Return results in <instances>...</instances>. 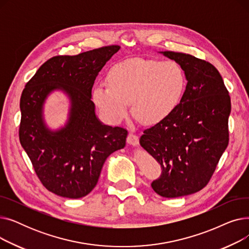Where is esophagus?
<instances>
[{"instance_id":"34e87169","label":"esophagus","mask_w":249,"mask_h":249,"mask_svg":"<svg viewBox=\"0 0 249 249\" xmlns=\"http://www.w3.org/2000/svg\"><path fill=\"white\" fill-rule=\"evenodd\" d=\"M127 142L130 145L137 146L139 144V137H138V135H136L134 133H130L127 137Z\"/></svg>"}]
</instances>
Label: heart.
Here are the masks:
<instances>
[{
    "label": "heart",
    "mask_w": 249,
    "mask_h": 249,
    "mask_svg": "<svg viewBox=\"0 0 249 249\" xmlns=\"http://www.w3.org/2000/svg\"><path fill=\"white\" fill-rule=\"evenodd\" d=\"M107 84L97 85L91 99L111 123L124 120L132 112L146 125L167 119L178 107L187 87V76L174 60L132 58L110 70Z\"/></svg>",
    "instance_id": "obj_1"
}]
</instances>
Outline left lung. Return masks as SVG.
Returning a JSON list of instances; mask_svg holds the SVG:
<instances>
[{"instance_id":"obj_1","label":"left lung","mask_w":249,"mask_h":249,"mask_svg":"<svg viewBox=\"0 0 249 249\" xmlns=\"http://www.w3.org/2000/svg\"><path fill=\"white\" fill-rule=\"evenodd\" d=\"M160 53L180 64L188 83L177 110L144 130L140 145L162 169L153 191L178 198L201 191L212 178L229 142L231 101L213 64L180 52Z\"/></svg>"}]
</instances>
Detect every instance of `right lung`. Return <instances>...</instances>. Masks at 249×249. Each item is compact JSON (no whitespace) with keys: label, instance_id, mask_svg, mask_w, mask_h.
Listing matches in <instances>:
<instances>
[{"label":"right lung","instance_id":"1","mask_svg":"<svg viewBox=\"0 0 249 249\" xmlns=\"http://www.w3.org/2000/svg\"><path fill=\"white\" fill-rule=\"evenodd\" d=\"M119 49L110 45L52 57L22 91L20 143L42 185L60 197L78 199L90 193L108 156L126 144L127 130L102 124L91 101L98 73ZM55 89L69 96L71 109L67 124L52 132L44 122L43 105Z\"/></svg>","mask_w":249,"mask_h":249}]
</instances>
